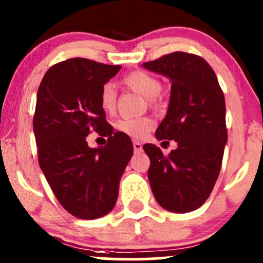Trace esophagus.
<instances>
[{
    "mask_svg": "<svg viewBox=\"0 0 263 263\" xmlns=\"http://www.w3.org/2000/svg\"><path fill=\"white\" fill-rule=\"evenodd\" d=\"M133 146H134L135 153H139L143 150V145H141V143H139V141H133Z\"/></svg>",
    "mask_w": 263,
    "mask_h": 263,
    "instance_id": "obj_1",
    "label": "esophagus"
}]
</instances>
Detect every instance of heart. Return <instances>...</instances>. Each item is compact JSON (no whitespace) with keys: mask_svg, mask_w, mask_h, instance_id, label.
Instances as JSON below:
<instances>
[{"mask_svg":"<svg viewBox=\"0 0 263 263\" xmlns=\"http://www.w3.org/2000/svg\"><path fill=\"white\" fill-rule=\"evenodd\" d=\"M124 84L137 93L150 99V103L154 104L155 98L161 92V83L158 78L150 73L143 70H134L124 77ZM117 93L114 85L111 83H105L100 88L99 92V105L107 113H111L116 109ZM118 132L124 135L133 138V139H143L146 134L154 128V120L149 117L139 118H120L116 123Z\"/></svg>","mask_w":263,"mask_h":263,"instance_id":"1","label":"heart"}]
</instances>
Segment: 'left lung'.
Listing matches in <instances>:
<instances>
[{
	"label": "left lung",
	"mask_w": 263,
	"mask_h": 263,
	"mask_svg": "<svg viewBox=\"0 0 263 263\" xmlns=\"http://www.w3.org/2000/svg\"><path fill=\"white\" fill-rule=\"evenodd\" d=\"M143 67L171 81L169 108L155 137L178 143L167 156L154 144L143 146L152 191L165 210L194 211L219 178L227 143L225 97L214 69L196 54L174 52Z\"/></svg>",
	"instance_id": "8db88e82"
}]
</instances>
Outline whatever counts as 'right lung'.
Returning a JSON list of instances; mask_svg holds the SVG:
<instances>
[{
	"label": "right lung",
	"instance_id": "add662e5",
	"mask_svg": "<svg viewBox=\"0 0 263 263\" xmlns=\"http://www.w3.org/2000/svg\"><path fill=\"white\" fill-rule=\"evenodd\" d=\"M120 68L70 58L49 68L38 88V163L61 205L78 219H98L113 210L134 152L130 138L114 133L99 105L100 88ZM92 130L108 138L107 146H87L85 138Z\"/></svg>",
	"mask_w": 263,
	"mask_h": 263
}]
</instances>
